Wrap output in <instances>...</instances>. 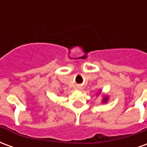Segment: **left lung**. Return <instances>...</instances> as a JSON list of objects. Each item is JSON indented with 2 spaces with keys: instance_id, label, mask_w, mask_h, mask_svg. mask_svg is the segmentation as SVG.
Returning a JSON list of instances; mask_svg holds the SVG:
<instances>
[{
  "instance_id": "left-lung-1",
  "label": "left lung",
  "mask_w": 147,
  "mask_h": 147,
  "mask_svg": "<svg viewBox=\"0 0 147 147\" xmlns=\"http://www.w3.org/2000/svg\"><path fill=\"white\" fill-rule=\"evenodd\" d=\"M107 100H108V98H105L104 99V101H103V102H106V101H107Z\"/></svg>"
}]
</instances>
